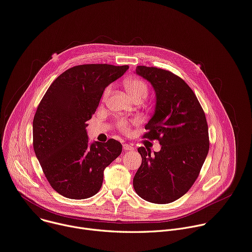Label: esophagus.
I'll return each instance as SVG.
<instances>
[{
    "mask_svg": "<svg viewBox=\"0 0 252 252\" xmlns=\"http://www.w3.org/2000/svg\"><path fill=\"white\" fill-rule=\"evenodd\" d=\"M123 149L125 151H132V150H134V147H133V145H130V144H123Z\"/></svg>",
    "mask_w": 252,
    "mask_h": 252,
    "instance_id": "1",
    "label": "esophagus"
}]
</instances>
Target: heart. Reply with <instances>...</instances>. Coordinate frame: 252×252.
Listing matches in <instances>:
<instances>
[{"instance_id":"1","label":"heart","mask_w":252,"mask_h":252,"mask_svg":"<svg viewBox=\"0 0 252 252\" xmlns=\"http://www.w3.org/2000/svg\"><path fill=\"white\" fill-rule=\"evenodd\" d=\"M124 87L133 101H136V100L142 101L148 95V86L146 85V83L140 78H129V79L125 80ZM110 92H111V86L106 87L103 92L102 99L106 100L108 98ZM118 126L124 132L130 131V125L125 120H120L118 122Z\"/></svg>"}]
</instances>
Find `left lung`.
<instances>
[{
    "label": "left lung",
    "instance_id": "1",
    "mask_svg": "<svg viewBox=\"0 0 252 252\" xmlns=\"http://www.w3.org/2000/svg\"><path fill=\"white\" fill-rule=\"evenodd\" d=\"M137 75L154 89V114L143 136L159 141V152L139 147L142 163L133 187L146 201L166 204L179 199L197 179L209 150L208 126L203 109L191 88L173 73L137 66Z\"/></svg>",
    "mask_w": 252,
    "mask_h": 252
}]
</instances>
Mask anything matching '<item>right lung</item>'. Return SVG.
Instances as JSON below:
<instances>
[{"mask_svg":"<svg viewBox=\"0 0 252 252\" xmlns=\"http://www.w3.org/2000/svg\"><path fill=\"white\" fill-rule=\"evenodd\" d=\"M129 69L127 65H80L56 79L33 120V146L54 190L70 199H86L103 183L104 170L122 152L115 139L89 143L86 123L105 88Z\"/></svg>","mask_w":252,"mask_h":252,"instance_id":"right-lung-1","label":"right lung"}]
</instances>
